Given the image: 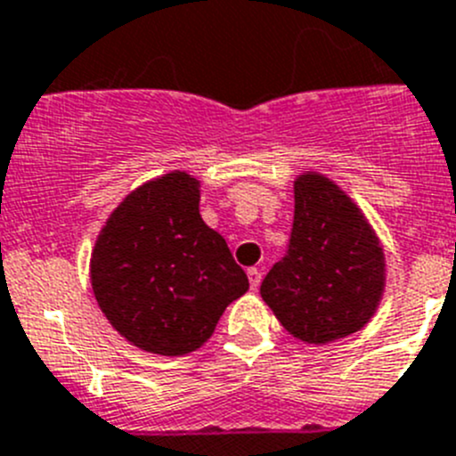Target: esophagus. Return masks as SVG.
Listing matches in <instances>:
<instances>
[{
  "mask_svg": "<svg viewBox=\"0 0 456 456\" xmlns=\"http://www.w3.org/2000/svg\"><path fill=\"white\" fill-rule=\"evenodd\" d=\"M248 279H249V286H252V290H256L258 284H261V273H258L256 268H249Z\"/></svg>",
  "mask_w": 456,
  "mask_h": 456,
  "instance_id": "1",
  "label": "esophagus"
}]
</instances>
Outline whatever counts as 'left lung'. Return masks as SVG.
Masks as SVG:
<instances>
[{"instance_id": "obj_1", "label": "left lung", "mask_w": 456, "mask_h": 456, "mask_svg": "<svg viewBox=\"0 0 456 456\" xmlns=\"http://www.w3.org/2000/svg\"><path fill=\"white\" fill-rule=\"evenodd\" d=\"M384 293V252L363 213L334 182L295 179L289 249L261 284L279 322L305 343L346 338L366 325Z\"/></svg>"}]
</instances>
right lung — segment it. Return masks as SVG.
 Wrapping results in <instances>:
<instances>
[{
	"instance_id": "right-lung-1",
	"label": "right lung",
	"mask_w": 456,
	"mask_h": 456,
	"mask_svg": "<svg viewBox=\"0 0 456 456\" xmlns=\"http://www.w3.org/2000/svg\"><path fill=\"white\" fill-rule=\"evenodd\" d=\"M90 281L110 325L163 356L198 350L249 289L224 238L200 216V182L179 170L142 183L110 213Z\"/></svg>"
}]
</instances>
